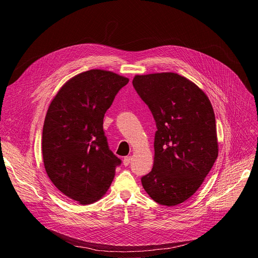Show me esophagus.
Segmentation results:
<instances>
[{
  "label": "esophagus",
  "instance_id": "obj_1",
  "mask_svg": "<svg viewBox=\"0 0 258 258\" xmlns=\"http://www.w3.org/2000/svg\"><path fill=\"white\" fill-rule=\"evenodd\" d=\"M131 161H132V157H131V156H126V157H124V159H123V165H124V166L130 165Z\"/></svg>",
  "mask_w": 258,
  "mask_h": 258
}]
</instances>
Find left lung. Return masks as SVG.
Wrapping results in <instances>:
<instances>
[{"label":"left lung","instance_id":"8db88e82","mask_svg":"<svg viewBox=\"0 0 258 258\" xmlns=\"http://www.w3.org/2000/svg\"><path fill=\"white\" fill-rule=\"evenodd\" d=\"M133 86L156 122L154 164L141 180L155 202L174 206L202 185L217 155L215 116L205 93L177 73L136 76Z\"/></svg>","mask_w":258,"mask_h":258}]
</instances>
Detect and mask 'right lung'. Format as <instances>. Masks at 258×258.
<instances>
[{"label":"right lung","mask_w":258,"mask_h":258,"mask_svg":"<svg viewBox=\"0 0 258 258\" xmlns=\"http://www.w3.org/2000/svg\"><path fill=\"white\" fill-rule=\"evenodd\" d=\"M128 81L101 69L82 72L63 85L48 108L42 137L44 165L55 187L80 204L102 198L121 163L109 149L103 119Z\"/></svg>","instance_id":"right-lung-1"}]
</instances>
